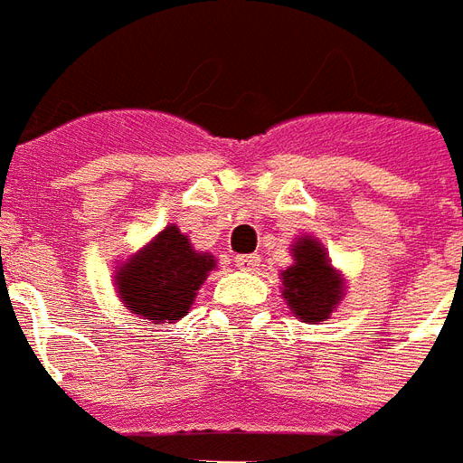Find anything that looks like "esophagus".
<instances>
[{"label": "esophagus", "mask_w": 463, "mask_h": 463, "mask_svg": "<svg viewBox=\"0 0 463 463\" xmlns=\"http://www.w3.org/2000/svg\"><path fill=\"white\" fill-rule=\"evenodd\" d=\"M234 266L239 270H256L260 266V259L256 253H249V256H236Z\"/></svg>", "instance_id": "34e87169"}]
</instances>
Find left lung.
Instances as JSON below:
<instances>
[{"label": "left lung", "instance_id": "left-lung-1", "mask_svg": "<svg viewBox=\"0 0 463 463\" xmlns=\"http://www.w3.org/2000/svg\"><path fill=\"white\" fill-rule=\"evenodd\" d=\"M290 256L293 266L280 270L285 302L298 319L319 325L332 317L346 295L344 273L332 266L329 253L315 236H298L290 244Z\"/></svg>", "mask_w": 463, "mask_h": 463}]
</instances>
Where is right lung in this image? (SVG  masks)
<instances>
[{
    "label": "right lung",
    "mask_w": 463,
    "mask_h": 463,
    "mask_svg": "<svg viewBox=\"0 0 463 463\" xmlns=\"http://www.w3.org/2000/svg\"><path fill=\"white\" fill-rule=\"evenodd\" d=\"M217 260L197 251L190 236L168 224L137 253L117 263L114 288L131 315L151 325L178 322L190 312L194 295L203 288Z\"/></svg>",
    "instance_id": "add662e5"
}]
</instances>
